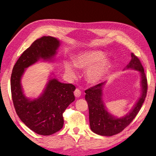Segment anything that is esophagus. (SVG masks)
Returning <instances> with one entry per match:
<instances>
[{
    "instance_id": "34e87169",
    "label": "esophagus",
    "mask_w": 156,
    "mask_h": 156,
    "mask_svg": "<svg viewBox=\"0 0 156 156\" xmlns=\"http://www.w3.org/2000/svg\"><path fill=\"white\" fill-rule=\"evenodd\" d=\"M81 91L78 89H76L75 91H74V94L76 98H79L81 96Z\"/></svg>"
}]
</instances>
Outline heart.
Listing matches in <instances>:
<instances>
[{"mask_svg":"<svg viewBox=\"0 0 156 156\" xmlns=\"http://www.w3.org/2000/svg\"><path fill=\"white\" fill-rule=\"evenodd\" d=\"M106 55L100 51H90L78 54L73 59V64L71 62L65 63L66 73L74 78L76 75L75 66L80 69H87V79L92 83L100 81L107 73L111 66L110 61L105 59Z\"/></svg>","mask_w":156,"mask_h":156,"instance_id":"heart-1","label":"heart"}]
</instances>
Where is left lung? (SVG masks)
I'll return each mask as SVG.
<instances>
[{
  "label": "left lung",
  "instance_id": "left-lung-1",
  "mask_svg": "<svg viewBox=\"0 0 156 156\" xmlns=\"http://www.w3.org/2000/svg\"><path fill=\"white\" fill-rule=\"evenodd\" d=\"M126 69L138 71L140 75L141 95L133 108L126 116L118 118L106 109L103 101V88L106 81L98 84L85 91V100L89 109L90 125L91 131L99 135L111 136L121 133L137 115L147 94V81L144 68L139 59L131 53V60Z\"/></svg>",
  "mask_w": 156,
  "mask_h": 156
}]
</instances>
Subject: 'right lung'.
I'll return each mask as SVG.
<instances>
[{
  "label": "right lung",
  "mask_w": 156,
  "mask_h": 156,
  "mask_svg": "<svg viewBox=\"0 0 156 156\" xmlns=\"http://www.w3.org/2000/svg\"><path fill=\"white\" fill-rule=\"evenodd\" d=\"M59 46L60 41L50 36L36 40L21 55L11 75L12 98L17 114L29 129L40 135H51L62 128L63 113L75 101L76 88L51 78L43 93L31 100L23 93L21 78L25 69L38 61L51 60Z\"/></svg>",
  "instance_id": "right-lung-1"
}]
</instances>
